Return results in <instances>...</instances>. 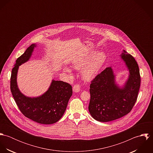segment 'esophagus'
<instances>
[{
    "label": "esophagus",
    "instance_id": "esophagus-1",
    "mask_svg": "<svg viewBox=\"0 0 153 153\" xmlns=\"http://www.w3.org/2000/svg\"><path fill=\"white\" fill-rule=\"evenodd\" d=\"M80 90H81L80 86H79V85H78V84L75 85L73 87V91L75 92H78L80 91Z\"/></svg>",
    "mask_w": 153,
    "mask_h": 153
}]
</instances>
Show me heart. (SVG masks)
Masks as SVG:
<instances>
[{
    "mask_svg": "<svg viewBox=\"0 0 153 153\" xmlns=\"http://www.w3.org/2000/svg\"><path fill=\"white\" fill-rule=\"evenodd\" d=\"M107 60L106 53L102 51L95 53L91 51L72 61V66L74 69L81 70L82 78L86 81L93 80L99 74L101 68ZM64 72L70 75H72L71 68L65 66L63 68Z\"/></svg>",
    "mask_w": 153,
    "mask_h": 153,
    "instance_id": "b5f03b06",
    "label": "heart"
}]
</instances>
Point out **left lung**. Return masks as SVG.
Instances as JSON below:
<instances>
[{"instance_id": "1", "label": "left lung", "mask_w": 153, "mask_h": 153, "mask_svg": "<svg viewBox=\"0 0 153 153\" xmlns=\"http://www.w3.org/2000/svg\"><path fill=\"white\" fill-rule=\"evenodd\" d=\"M120 57L129 71L128 78L122 87L116 84L111 66L91 81L88 109L97 121L108 122L118 119L128 114L137 101L141 82L139 67L126 51L123 50Z\"/></svg>"}]
</instances>
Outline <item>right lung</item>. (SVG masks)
I'll use <instances>...</instances> for the list:
<instances>
[{"label": "right lung", "mask_w": 153, "mask_h": 153, "mask_svg": "<svg viewBox=\"0 0 153 153\" xmlns=\"http://www.w3.org/2000/svg\"><path fill=\"white\" fill-rule=\"evenodd\" d=\"M36 46V44L31 45L17 59L12 71L10 90L18 108L25 117L39 124H52L63 116L72 95V89L66 82L53 79L48 89L41 96L29 97L22 94L17 84L18 69L29 60Z\"/></svg>", "instance_id": "obj_1"}]
</instances>
